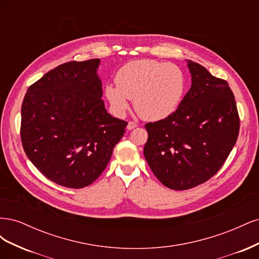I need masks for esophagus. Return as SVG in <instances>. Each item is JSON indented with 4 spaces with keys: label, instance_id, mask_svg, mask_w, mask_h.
I'll use <instances>...</instances> for the list:
<instances>
[{
    "label": "esophagus",
    "instance_id": "34e87169",
    "mask_svg": "<svg viewBox=\"0 0 259 259\" xmlns=\"http://www.w3.org/2000/svg\"><path fill=\"white\" fill-rule=\"evenodd\" d=\"M135 127H137V123H135L134 121H130L127 124V130H134Z\"/></svg>",
    "mask_w": 259,
    "mask_h": 259
}]
</instances>
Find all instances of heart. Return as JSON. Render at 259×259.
Listing matches in <instances>:
<instances>
[{"label": "heart", "instance_id": "obj_1", "mask_svg": "<svg viewBox=\"0 0 259 259\" xmlns=\"http://www.w3.org/2000/svg\"><path fill=\"white\" fill-rule=\"evenodd\" d=\"M115 84L106 86V97L117 114L128 109L133 99L136 112L148 121L165 119L176 111L186 92L183 69L170 62L133 60L115 74Z\"/></svg>", "mask_w": 259, "mask_h": 259}]
</instances>
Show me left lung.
I'll return each mask as SVG.
<instances>
[{
    "label": "left lung",
    "mask_w": 259,
    "mask_h": 259,
    "mask_svg": "<svg viewBox=\"0 0 259 259\" xmlns=\"http://www.w3.org/2000/svg\"><path fill=\"white\" fill-rule=\"evenodd\" d=\"M192 84L176 111L147 123L146 161L169 189L186 190L207 182L236 145L240 117L227 81L187 60Z\"/></svg>",
    "instance_id": "obj_1"
}]
</instances>
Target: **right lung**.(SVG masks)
I'll return each mask as SVG.
<instances>
[{"label":"right lung","instance_id":"obj_1","mask_svg":"<svg viewBox=\"0 0 259 259\" xmlns=\"http://www.w3.org/2000/svg\"><path fill=\"white\" fill-rule=\"evenodd\" d=\"M99 59L69 61L29 86L21 106L23 150L55 184L90 186L103 173L127 122L105 108Z\"/></svg>","mask_w":259,"mask_h":259}]
</instances>
